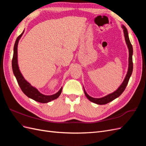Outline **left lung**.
I'll return each instance as SVG.
<instances>
[{"mask_svg":"<svg viewBox=\"0 0 146 146\" xmlns=\"http://www.w3.org/2000/svg\"><path fill=\"white\" fill-rule=\"evenodd\" d=\"M122 28L123 29V33H124V37H125V40L127 44V46L128 48H129V68H128V71L126 74V76L123 80L122 83L120 85L117 90H116L114 92H112L111 94H109L107 96H104L103 98H93L92 97L88 95L85 90L84 89V92H85V94L86 98L89 99L92 102H94L96 104L98 105H105L107 104L112 100H114L115 99L117 98L119 96H120L121 94L125 90V88L127 85L128 82L129 81L130 77L131 75L133 72V61H132V55H133V47H132L130 41L129 37V34H128L127 29L125 27L124 25H122ZM84 88V87H83Z\"/></svg>","mask_w":146,"mask_h":146,"instance_id":"obj_1","label":"left lung"}]
</instances>
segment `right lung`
Wrapping results in <instances>:
<instances>
[{
	"label": "right lung",
	"mask_w": 146,
	"mask_h": 146,
	"mask_svg": "<svg viewBox=\"0 0 146 146\" xmlns=\"http://www.w3.org/2000/svg\"><path fill=\"white\" fill-rule=\"evenodd\" d=\"M24 30L23 31V32L17 38L14 46L13 56L12 59V69L13 74L15 75L17 82L18 83L21 90L23 91V92L28 97V98L40 103L45 104L53 100H55L58 98L61 93L63 88L61 87L60 88V90L57 92L56 94L50 96H47L41 93L36 88H35L31 85L30 83H29L24 78L23 75L21 73L18 66V63H17V45H18L19 39L21 38L22 35L24 33Z\"/></svg>",
	"instance_id": "right-lung-1"
}]
</instances>
